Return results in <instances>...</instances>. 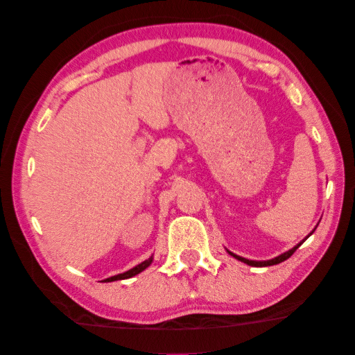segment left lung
I'll list each match as a JSON object with an SVG mask.
<instances>
[{"label":"left lung","mask_w":355,"mask_h":355,"mask_svg":"<svg viewBox=\"0 0 355 355\" xmlns=\"http://www.w3.org/2000/svg\"><path fill=\"white\" fill-rule=\"evenodd\" d=\"M309 237V235H307ZM306 237V239H307ZM304 241V240H302ZM301 241V243H302ZM301 243L300 245H296L295 248H291L290 251H287V252H284V254H281V256L279 257H276V259H271V260H266V262H256V260H248V259H245V257H240V256H235V254H232V252H229L231 254V256H234L235 259L237 260H240V262H245V263H248V265H251V266H271V265H277V263H281V262H284V260H287L288 257H291L293 256V252L297 250V248L301 246Z\"/></svg>","instance_id":"obj_1"}]
</instances>
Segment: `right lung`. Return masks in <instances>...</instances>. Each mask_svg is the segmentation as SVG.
I'll use <instances>...</instances> for the list:
<instances>
[{
    "label": "right lung",
    "instance_id": "add662e5",
    "mask_svg": "<svg viewBox=\"0 0 355 355\" xmlns=\"http://www.w3.org/2000/svg\"><path fill=\"white\" fill-rule=\"evenodd\" d=\"M151 262H153V257H149L148 260H145V262H141L140 265L134 266L132 270L123 272V275H116V276H112V277H109V279H105V282H114V281H121V279L132 277V276H135V275H139V272H141L145 268H148V266L151 265Z\"/></svg>",
    "mask_w": 355,
    "mask_h": 355
}]
</instances>
